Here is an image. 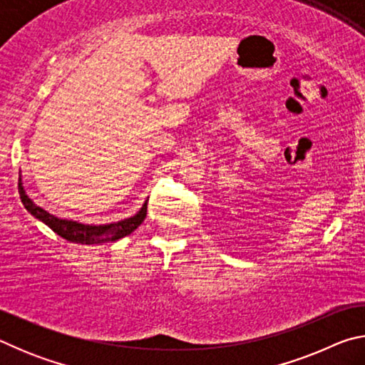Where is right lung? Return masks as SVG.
<instances>
[{"mask_svg":"<svg viewBox=\"0 0 365 365\" xmlns=\"http://www.w3.org/2000/svg\"><path fill=\"white\" fill-rule=\"evenodd\" d=\"M19 193L24 207L34 215L35 219L41 220L43 224L48 225L54 233L71 243H80V245H101L109 242H117L127 235H130L135 228H137L141 222L146 217L148 209V200L143 202L137 214L130 215V217L110 222V224H82V222L72 220V219H61L58 215L49 214L45 209L36 206L35 202L30 200V196L26 193L22 183V175H19Z\"/></svg>","mask_w":365,"mask_h":365,"instance_id":"1","label":"right lung"}]
</instances>
